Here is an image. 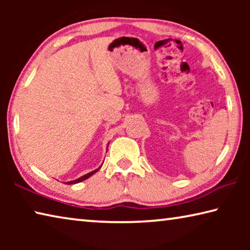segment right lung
I'll return each instance as SVG.
<instances>
[{
	"label": "right lung",
	"instance_id": "1",
	"mask_svg": "<svg viewBox=\"0 0 250 250\" xmlns=\"http://www.w3.org/2000/svg\"><path fill=\"white\" fill-rule=\"evenodd\" d=\"M100 167H99V168H100ZM99 168H97V170L92 171V172H90V173H88V174L83 175V176H82V177H79V179H77V180H75V181H70V182H67V183H68V184H76V183H79V182H83V181H84V180H87L88 177H90L91 175H94L97 171H99Z\"/></svg>",
	"mask_w": 250,
	"mask_h": 250
}]
</instances>
